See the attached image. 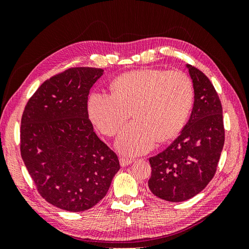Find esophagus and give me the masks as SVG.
<instances>
[{
  "instance_id": "esophagus-1",
  "label": "esophagus",
  "mask_w": 249,
  "mask_h": 249,
  "mask_svg": "<svg viewBox=\"0 0 249 249\" xmlns=\"http://www.w3.org/2000/svg\"><path fill=\"white\" fill-rule=\"evenodd\" d=\"M132 162H133V159H131V158H126V157L120 158V165H122L123 167L127 166V165H130Z\"/></svg>"
}]
</instances>
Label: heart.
Here are the masks:
<instances>
[{
	"instance_id": "1",
	"label": "heart",
	"mask_w": 249,
	"mask_h": 249,
	"mask_svg": "<svg viewBox=\"0 0 249 249\" xmlns=\"http://www.w3.org/2000/svg\"><path fill=\"white\" fill-rule=\"evenodd\" d=\"M113 94L94 92L89 97L90 118L103 134H119L116 146L135 156L148 152L156 141H167L182 130L192 109L194 90L184 71L142 69L120 74L112 83Z\"/></svg>"
}]
</instances>
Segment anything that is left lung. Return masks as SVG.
Wrapping results in <instances>:
<instances>
[{
  "label": "left lung",
  "mask_w": 249,
  "mask_h": 249,
  "mask_svg": "<svg viewBox=\"0 0 249 249\" xmlns=\"http://www.w3.org/2000/svg\"><path fill=\"white\" fill-rule=\"evenodd\" d=\"M194 88L191 116L171 144L149 158V190L159 198L178 202L202 191L215 176L224 144L222 106L212 83L187 64Z\"/></svg>",
  "instance_id": "obj_1"
}]
</instances>
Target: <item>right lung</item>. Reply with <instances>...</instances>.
Here are the masks:
<instances>
[{"label": "right lung", "instance_id": "1", "mask_svg": "<svg viewBox=\"0 0 249 249\" xmlns=\"http://www.w3.org/2000/svg\"><path fill=\"white\" fill-rule=\"evenodd\" d=\"M102 69L71 67L44 81L21 116L20 155L41 196L70 212L95 206L119 170L117 155L93 131L89 90Z\"/></svg>", "mask_w": 249, "mask_h": 249}]
</instances>
